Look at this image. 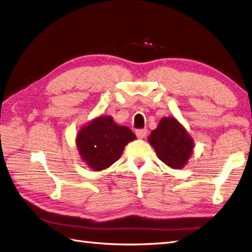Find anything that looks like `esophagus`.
I'll return each mask as SVG.
<instances>
[{
    "mask_svg": "<svg viewBox=\"0 0 252 252\" xmlns=\"http://www.w3.org/2000/svg\"><path fill=\"white\" fill-rule=\"evenodd\" d=\"M135 134H136V136H138L139 139H143V138H145V136H146V134H147V129H146V128L136 129V130H135Z\"/></svg>",
    "mask_w": 252,
    "mask_h": 252,
    "instance_id": "1",
    "label": "esophagus"
}]
</instances>
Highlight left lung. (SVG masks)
<instances>
[{"mask_svg":"<svg viewBox=\"0 0 252 252\" xmlns=\"http://www.w3.org/2000/svg\"><path fill=\"white\" fill-rule=\"evenodd\" d=\"M148 140L158 158L174 169L183 168L192 154L193 140L185 128L171 117L159 121Z\"/></svg>","mask_w":252,"mask_h":252,"instance_id":"obj_1","label":"left lung"}]
</instances>
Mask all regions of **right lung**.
<instances>
[{
  "label": "right lung",
  "mask_w": 252,
  "mask_h": 252,
  "mask_svg": "<svg viewBox=\"0 0 252 252\" xmlns=\"http://www.w3.org/2000/svg\"><path fill=\"white\" fill-rule=\"evenodd\" d=\"M135 134L126 126H119L111 117H98L83 127L77 136L80 155L90 168L100 171L120 158L126 145Z\"/></svg>",
  "instance_id": "add662e5"
}]
</instances>
